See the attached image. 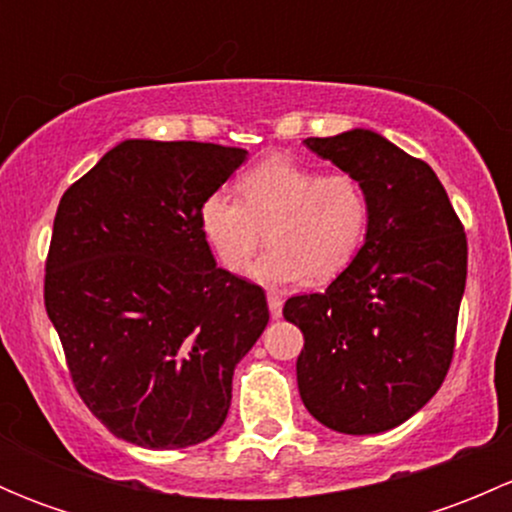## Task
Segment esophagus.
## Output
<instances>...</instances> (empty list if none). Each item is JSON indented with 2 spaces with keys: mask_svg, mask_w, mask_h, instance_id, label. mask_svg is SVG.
Instances as JSON below:
<instances>
[{
  "mask_svg": "<svg viewBox=\"0 0 512 512\" xmlns=\"http://www.w3.org/2000/svg\"><path fill=\"white\" fill-rule=\"evenodd\" d=\"M267 304H270V314L275 319L282 317V297L277 292H270L267 294Z\"/></svg>",
  "mask_w": 512,
  "mask_h": 512,
  "instance_id": "1",
  "label": "esophagus"
}]
</instances>
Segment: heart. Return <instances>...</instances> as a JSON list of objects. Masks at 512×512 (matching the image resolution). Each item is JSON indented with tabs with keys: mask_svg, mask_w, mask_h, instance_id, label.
Wrapping results in <instances>:
<instances>
[{
	"mask_svg": "<svg viewBox=\"0 0 512 512\" xmlns=\"http://www.w3.org/2000/svg\"><path fill=\"white\" fill-rule=\"evenodd\" d=\"M240 198L215 190L200 205V230L220 265L240 272L270 237V250L247 270L255 282L280 287L309 275L327 282L347 270L364 245L371 205L352 173H322L289 156H270L237 180Z\"/></svg>",
	"mask_w": 512,
	"mask_h": 512,
	"instance_id": "obj_1",
	"label": "heart"
}]
</instances>
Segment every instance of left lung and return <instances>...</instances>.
I'll list each match as a JSON object with an SVG mask.
<instances>
[{
  "instance_id": "left-lung-1",
  "label": "left lung",
  "mask_w": 512,
  "mask_h": 512,
  "mask_svg": "<svg viewBox=\"0 0 512 512\" xmlns=\"http://www.w3.org/2000/svg\"><path fill=\"white\" fill-rule=\"evenodd\" d=\"M304 146L364 183L371 218L352 265L324 292L285 302L302 329L307 411L352 436L401 426L441 389L456 349L468 242L441 180L364 128Z\"/></svg>"
}]
</instances>
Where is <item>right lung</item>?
Listing matches in <instances>:
<instances>
[{"label":"right lung","instance_id":"1","mask_svg":"<svg viewBox=\"0 0 512 512\" xmlns=\"http://www.w3.org/2000/svg\"><path fill=\"white\" fill-rule=\"evenodd\" d=\"M247 158L198 141H123L61 198L44 304L76 391L143 448L208 441L232 371L270 322L265 289L215 265L200 205Z\"/></svg>","mask_w":512,"mask_h":512}]
</instances>
